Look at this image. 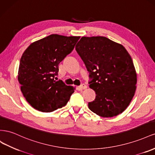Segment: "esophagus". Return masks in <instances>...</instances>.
Masks as SVG:
<instances>
[{"label":"esophagus","mask_w":155,"mask_h":155,"mask_svg":"<svg viewBox=\"0 0 155 155\" xmlns=\"http://www.w3.org/2000/svg\"><path fill=\"white\" fill-rule=\"evenodd\" d=\"M80 87L81 88V89H86V88H87V86L85 85L84 84H81V85L80 86Z\"/></svg>","instance_id":"esophagus-1"}]
</instances>
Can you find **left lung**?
<instances>
[{
	"label": "left lung",
	"mask_w": 155,
	"mask_h": 155,
	"mask_svg": "<svg viewBox=\"0 0 155 155\" xmlns=\"http://www.w3.org/2000/svg\"><path fill=\"white\" fill-rule=\"evenodd\" d=\"M89 72L90 87L95 99L88 103L103 117L122 113L136 91V73L130 54L122 45L103 36L82 37L75 47Z\"/></svg>",
	"instance_id": "obj_1"
}]
</instances>
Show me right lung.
I'll use <instances>...</instances> for the list:
<instances>
[{"mask_svg": "<svg viewBox=\"0 0 155 155\" xmlns=\"http://www.w3.org/2000/svg\"><path fill=\"white\" fill-rule=\"evenodd\" d=\"M77 36L52 34L35 41L21 56L18 72L21 90L36 110L51 112L66 105L74 92L61 81H54L58 65L74 49Z\"/></svg>", "mask_w": 155, "mask_h": 155, "instance_id": "add662e5", "label": "right lung"}]
</instances>
